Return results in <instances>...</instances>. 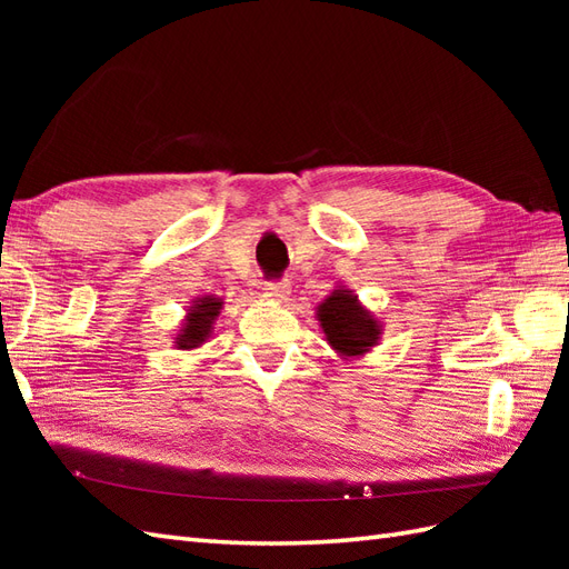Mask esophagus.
<instances>
[{
  "instance_id": "34e87169",
  "label": "esophagus",
  "mask_w": 569,
  "mask_h": 569,
  "mask_svg": "<svg viewBox=\"0 0 569 569\" xmlns=\"http://www.w3.org/2000/svg\"><path fill=\"white\" fill-rule=\"evenodd\" d=\"M263 293L278 300V303H283V300H288V293H291V286H288L286 281H266Z\"/></svg>"
}]
</instances>
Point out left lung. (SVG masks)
Instances as JSON below:
<instances>
[{
    "label": "left lung",
    "mask_w": 569,
    "mask_h": 569,
    "mask_svg": "<svg viewBox=\"0 0 569 569\" xmlns=\"http://www.w3.org/2000/svg\"><path fill=\"white\" fill-rule=\"evenodd\" d=\"M316 318L325 340L342 359L352 361L365 357L381 340V320L367 306H361L347 286H335L332 293L325 296L316 308Z\"/></svg>",
    "instance_id": "left-lung-1"
}]
</instances>
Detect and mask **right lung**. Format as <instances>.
I'll use <instances>...</instances> for the list:
<instances>
[{"label":"right lung","mask_w":569,"mask_h":569,"mask_svg":"<svg viewBox=\"0 0 569 569\" xmlns=\"http://www.w3.org/2000/svg\"><path fill=\"white\" fill-rule=\"evenodd\" d=\"M222 308H224V300L217 296H200L192 300L183 322H180V330L173 337V347L186 349V352L202 347L212 337L214 320L220 318Z\"/></svg>","instance_id":"right-lung-1"}]
</instances>
